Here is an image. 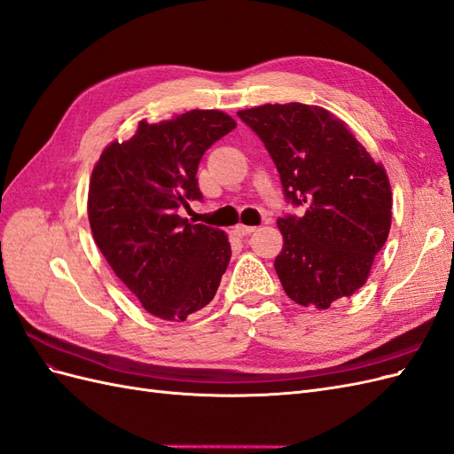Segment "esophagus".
Masks as SVG:
<instances>
[{"label": "esophagus", "mask_w": 454, "mask_h": 454, "mask_svg": "<svg viewBox=\"0 0 454 454\" xmlns=\"http://www.w3.org/2000/svg\"><path fill=\"white\" fill-rule=\"evenodd\" d=\"M235 235L237 237H246V235H252V232L255 231V227H252V225H242V223H239V225H235Z\"/></svg>", "instance_id": "obj_1"}]
</instances>
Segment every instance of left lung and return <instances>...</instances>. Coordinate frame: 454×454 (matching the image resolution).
<instances>
[{
    "mask_svg": "<svg viewBox=\"0 0 454 454\" xmlns=\"http://www.w3.org/2000/svg\"><path fill=\"white\" fill-rule=\"evenodd\" d=\"M263 140L284 195L305 204L278 219L284 237L274 259L284 292L297 305L329 309L367 282L392 223V187L356 136L327 109L265 104L239 112Z\"/></svg>",
    "mask_w": 454,
    "mask_h": 454,
    "instance_id": "1",
    "label": "left lung"
}]
</instances>
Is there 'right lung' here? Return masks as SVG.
Wrapping results in <instances>:
<instances>
[{
  "instance_id": "right-lung-1",
  "label": "right lung",
  "mask_w": 454,
  "mask_h": 454,
  "mask_svg": "<svg viewBox=\"0 0 454 454\" xmlns=\"http://www.w3.org/2000/svg\"><path fill=\"white\" fill-rule=\"evenodd\" d=\"M237 121L217 109H191L167 121L138 122L94 164L89 223L115 277L157 318L184 322L214 299L231 259L225 231L177 214L202 199L199 162Z\"/></svg>"
}]
</instances>
